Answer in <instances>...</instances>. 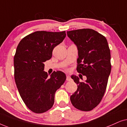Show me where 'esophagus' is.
Masks as SVG:
<instances>
[{
  "instance_id": "obj_1",
  "label": "esophagus",
  "mask_w": 127,
  "mask_h": 127,
  "mask_svg": "<svg viewBox=\"0 0 127 127\" xmlns=\"http://www.w3.org/2000/svg\"><path fill=\"white\" fill-rule=\"evenodd\" d=\"M71 78L70 76L69 75H67V78H66V80L67 81H71Z\"/></svg>"
}]
</instances>
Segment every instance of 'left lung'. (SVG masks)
Returning a JSON list of instances; mask_svg holds the SVG:
<instances>
[{
	"mask_svg": "<svg viewBox=\"0 0 127 127\" xmlns=\"http://www.w3.org/2000/svg\"><path fill=\"white\" fill-rule=\"evenodd\" d=\"M67 33L78 50L77 71L87 77L85 82H80L77 76L71 75L78 88L71 96V102L76 109L91 111L99 104L105 93L111 68L110 50L105 37L94 30Z\"/></svg>",
	"mask_w": 127,
	"mask_h": 127,
	"instance_id": "8db88e82",
	"label": "left lung"
}]
</instances>
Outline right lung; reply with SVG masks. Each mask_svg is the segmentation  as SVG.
Masks as SVG:
<instances>
[{
    "label": "right lung",
    "instance_id": "1",
    "mask_svg": "<svg viewBox=\"0 0 127 127\" xmlns=\"http://www.w3.org/2000/svg\"><path fill=\"white\" fill-rule=\"evenodd\" d=\"M65 36V31H36L22 39L17 48L15 82L25 105L35 113L51 109L56 92L66 79L65 74L60 71H54L50 77L43 71V63L51 58L53 49Z\"/></svg>",
    "mask_w": 127,
    "mask_h": 127
}]
</instances>
